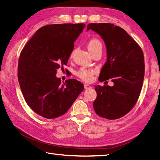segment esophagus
Segmentation results:
<instances>
[{"mask_svg":"<svg viewBox=\"0 0 160 160\" xmlns=\"http://www.w3.org/2000/svg\"><path fill=\"white\" fill-rule=\"evenodd\" d=\"M84 88L85 89H89L91 88V86L89 85H88V84H85L84 85Z\"/></svg>","mask_w":160,"mask_h":160,"instance_id":"obj_1","label":"esophagus"}]
</instances>
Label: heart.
Listing matches in <instances>:
<instances>
[{"label":"heart","instance_id":"b5f03b06","mask_svg":"<svg viewBox=\"0 0 160 160\" xmlns=\"http://www.w3.org/2000/svg\"><path fill=\"white\" fill-rule=\"evenodd\" d=\"M88 49L90 52H91L96 49H102V44H101V42L98 38H92L88 42ZM72 54H73V52H72L71 56L72 55ZM96 72L97 70L94 69H88L85 68H81L76 72V75L83 81L89 82L93 79V77Z\"/></svg>","mask_w":160,"mask_h":160}]
</instances>
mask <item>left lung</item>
Instances as JSON below:
<instances>
[{
  "label": "left lung",
  "mask_w": 160,
  "mask_h": 160,
  "mask_svg": "<svg viewBox=\"0 0 160 160\" xmlns=\"http://www.w3.org/2000/svg\"><path fill=\"white\" fill-rule=\"evenodd\" d=\"M89 29L101 35L107 48L108 60L99 81L110 79L114 83L95 86L93 108L100 117L117 119L129 113L138 100L145 73L143 52L126 31L113 24L90 23Z\"/></svg>",
  "instance_id": "left-lung-1"
}]
</instances>
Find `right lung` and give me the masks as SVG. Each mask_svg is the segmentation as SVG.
Instances as JSON below:
<instances>
[{"instance_id":"add662e5","label":"right lung","mask_w":160,"mask_h":160,"mask_svg":"<svg viewBox=\"0 0 160 160\" xmlns=\"http://www.w3.org/2000/svg\"><path fill=\"white\" fill-rule=\"evenodd\" d=\"M85 25L54 24L38 29L21 51L18 79L27 105L47 119L65 114L84 86L76 79L61 83L56 73L67 65L74 41Z\"/></svg>"}]
</instances>
